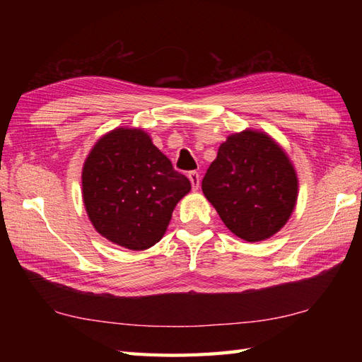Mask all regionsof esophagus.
<instances>
[{"mask_svg":"<svg viewBox=\"0 0 362 362\" xmlns=\"http://www.w3.org/2000/svg\"><path fill=\"white\" fill-rule=\"evenodd\" d=\"M188 179L191 182V187H193V189H199V185H201V179H199V174L196 171H191L188 174Z\"/></svg>","mask_w":362,"mask_h":362,"instance_id":"34e87169","label":"esophagus"}]
</instances>
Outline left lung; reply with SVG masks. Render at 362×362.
<instances>
[{
	"instance_id": "1",
	"label": "left lung",
	"mask_w": 362,
	"mask_h": 362,
	"mask_svg": "<svg viewBox=\"0 0 362 362\" xmlns=\"http://www.w3.org/2000/svg\"><path fill=\"white\" fill-rule=\"evenodd\" d=\"M202 191L230 232L247 243L264 241L289 221L298 179L289 156L263 130L245 129L219 146Z\"/></svg>"
}]
</instances>
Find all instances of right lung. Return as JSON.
<instances>
[{
  "mask_svg": "<svg viewBox=\"0 0 362 362\" xmlns=\"http://www.w3.org/2000/svg\"><path fill=\"white\" fill-rule=\"evenodd\" d=\"M191 189L185 175L138 127H117L95 143L82 166V199L96 232L129 250L158 243L175 205Z\"/></svg>",
  "mask_w": 362,
  "mask_h": 362,
  "instance_id": "add662e5",
  "label": "right lung"
}]
</instances>
